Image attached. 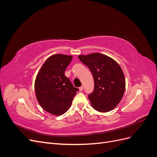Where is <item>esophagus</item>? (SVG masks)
Here are the masks:
<instances>
[{
	"mask_svg": "<svg viewBox=\"0 0 157 157\" xmlns=\"http://www.w3.org/2000/svg\"><path fill=\"white\" fill-rule=\"evenodd\" d=\"M79 90H80V91H82V90H83V86L79 87Z\"/></svg>",
	"mask_w": 157,
	"mask_h": 157,
	"instance_id": "esophagus-1",
	"label": "esophagus"
}]
</instances>
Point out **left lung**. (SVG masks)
<instances>
[{"mask_svg":"<svg viewBox=\"0 0 157 157\" xmlns=\"http://www.w3.org/2000/svg\"><path fill=\"white\" fill-rule=\"evenodd\" d=\"M79 59L88 66L94 80V90L88 98L96 111L105 113L115 108L124 93V73L116 61L101 53L79 55Z\"/></svg>","mask_w":157,"mask_h":157,"instance_id":"obj_1","label":"left lung"}]
</instances>
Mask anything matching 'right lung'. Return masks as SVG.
<instances>
[{
  "mask_svg": "<svg viewBox=\"0 0 157 157\" xmlns=\"http://www.w3.org/2000/svg\"><path fill=\"white\" fill-rule=\"evenodd\" d=\"M72 58V56L60 54L50 56L35 78V90L38 102L44 110L55 116L67 111L78 91L65 75V71Z\"/></svg>",
  "mask_w": 157,
  "mask_h": 157,
  "instance_id": "obj_1",
  "label": "right lung"
}]
</instances>
